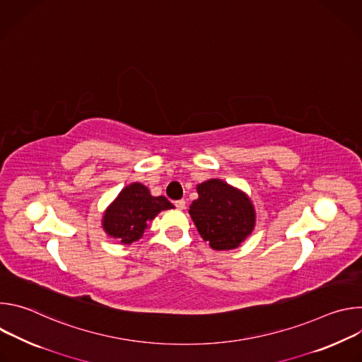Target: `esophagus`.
<instances>
[{"label": "esophagus", "instance_id": "esophagus-1", "mask_svg": "<svg viewBox=\"0 0 362 362\" xmlns=\"http://www.w3.org/2000/svg\"><path fill=\"white\" fill-rule=\"evenodd\" d=\"M175 206L179 209V211H183L186 208V202L182 199V200H176L175 202Z\"/></svg>", "mask_w": 362, "mask_h": 362}]
</instances>
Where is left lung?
<instances>
[{
  "mask_svg": "<svg viewBox=\"0 0 362 362\" xmlns=\"http://www.w3.org/2000/svg\"><path fill=\"white\" fill-rule=\"evenodd\" d=\"M196 190L199 197L192 202L189 215L203 240L215 250L239 247L256 225L250 197L222 179L202 182Z\"/></svg>",
  "mask_w": 362,
  "mask_h": 362,
  "instance_id": "left-lung-1",
  "label": "left lung"
}]
</instances>
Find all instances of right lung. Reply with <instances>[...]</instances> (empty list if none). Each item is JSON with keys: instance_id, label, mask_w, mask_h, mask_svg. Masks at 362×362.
Here are the masks:
<instances>
[{"instance_id": "add662e5", "label": "right lung", "mask_w": 362, "mask_h": 362, "mask_svg": "<svg viewBox=\"0 0 362 362\" xmlns=\"http://www.w3.org/2000/svg\"><path fill=\"white\" fill-rule=\"evenodd\" d=\"M173 208L165 196H153L144 185L134 182L124 186L107 206L101 228L122 245H130L143 236L148 223L162 211Z\"/></svg>"}]
</instances>
